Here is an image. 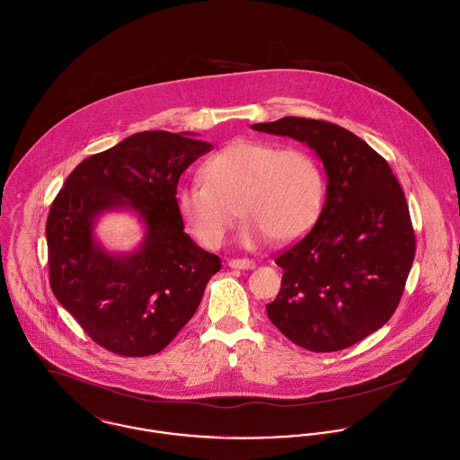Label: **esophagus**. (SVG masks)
I'll return each instance as SVG.
<instances>
[{
    "mask_svg": "<svg viewBox=\"0 0 460 460\" xmlns=\"http://www.w3.org/2000/svg\"><path fill=\"white\" fill-rule=\"evenodd\" d=\"M228 266L232 270H253L255 268V262L250 261V259H232L228 262Z\"/></svg>",
    "mask_w": 460,
    "mask_h": 460,
    "instance_id": "1",
    "label": "esophagus"
}]
</instances>
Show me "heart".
Wrapping results in <instances>:
<instances>
[{
  "label": "heart",
  "instance_id": "1",
  "mask_svg": "<svg viewBox=\"0 0 460 460\" xmlns=\"http://www.w3.org/2000/svg\"><path fill=\"white\" fill-rule=\"evenodd\" d=\"M201 176L203 181L181 183L174 203L189 234L210 250L225 243L235 205L244 217L239 243L246 248L305 235L324 205L323 169L302 148L239 139L208 156Z\"/></svg>",
  "mask_w": 460,
  "mask_h": 460
}]
</instances>
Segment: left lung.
Instances as JSON below:
<instances>
[{
	"instance_id": "1",
	"label": "left lung",
	"mask_w": 460,
	"mask_h": 460,
	"mask_svg": "<svg viewBox=\"0 0 460 460\" xmlns=\"http://www.w3.org/2000/svg\"><path fill=\"white\" fill-rule=\"evenodd\" d=\"M252 128L305 143L328 181L314 228L275 259L284 273L268 317L305 349H344L402 300L416 253L403 189L384 156L339 125L288 116Z\"/></svg>"
}]
</instances>
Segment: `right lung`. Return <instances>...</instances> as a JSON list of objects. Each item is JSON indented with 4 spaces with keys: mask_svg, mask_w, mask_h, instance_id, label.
Wrapping results in <instances>:
<instances>
[{
    "mask_svg": "<svg viewBox=\"0 0 460 460\" xmlns=\"http://www.w3.org/2000/svg\"><path fill=\"white\" fill-rule=\"evenodd\" d=\"M194 134L139 132L91 155L51 203L46 241L55 298L105 349L146 357L164 349L194 315L217 255L185 232L174 196L180 174L212 145ZM134 209L146 225L142 246L107 252L93 235L98 217Z\"/></svg>",
    "mask_w": 460,
    "mask_h": 460,
    "instance_id": "obj_1",
    "label": "right lung"
}]
</instances>
